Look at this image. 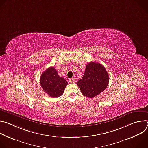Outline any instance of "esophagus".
<instances>
[{"instance_id":"1","label":"esophagus","mask_w":148,"mask_h":148,"mask_svg":"<svg viewBox=\"0 0 148 148\" xmlns=\"http://www.w3.org/2000/svg\"><path fill=\"white\" fill-rule=\"evenodd\" d=\"M69 81L71 83H75L76 82V80L75 78H70V79H69Z\"/></svg>"}]
</instances>
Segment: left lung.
Instances as JSON below:
<instances>
[{"label": "left lung", "instance_id": "8db88e82", "mask_svg": "<svg viewBox=\"0 0 148 148\" xmlns=\"http://www.w3.org/2000/svg\"><path fill=\"white\" fill-rule=\"evenodd\" d=\"M109 75L105 68L98 62H89L82 78L77 82L82 94L90 98L103 92L108 86Z\"/></svg>", "mask_w": 148, "mask_h": 148}]
</instances>
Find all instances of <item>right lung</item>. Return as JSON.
<instances>
[{
	"label": "right lung",
	"instance_id": "1",
	"mask_svg": "<svg viewBox=\"0 0 148 148\" xmlns=\"http://www.w3.org/2000/svg\"><path fill=\"white\" fill-rule=\"evenodd\" d=\"M67 84V81L60 77L56 69L53 67H49L43 71L40 77L41 87L51 97H60L64 92Z\"/></svg>",
	"mask_w": 148,
	"mask_h": 148
}]
</instances>
